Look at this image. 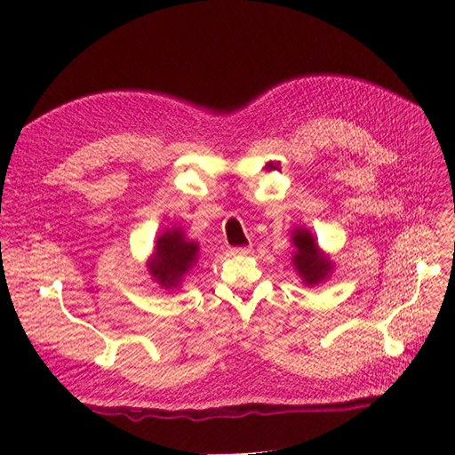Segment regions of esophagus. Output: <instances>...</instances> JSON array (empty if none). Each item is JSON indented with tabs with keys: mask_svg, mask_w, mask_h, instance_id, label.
I'll list each match as a JSON object with an SVG mask.
<instances>
[{
	"mask_svg": "<svg viewBox=\"0 0 455 455\" xmlns=\"http://www.w3.org/2000/svg\"><path fill=\"white\" fill-rule=\"evenodd\" d=\"M251 249L249 247H230L228 249V254L232 256H243V254H249Z\"/></svg>",
	"mask_w": 455,
	"mask_h": 455,
	"instance_id": "1",
	"label": "esophagus"
}]
</instances>
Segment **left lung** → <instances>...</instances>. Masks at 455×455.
Instances as JSON below:
<instances>
[{"mask_svg": "<svg viewBox=\"0 0 455 455\" xmlns=\"http://www.w3.org/2000/svg\"><path fill=\"white\" fill-rule=\"evenodd\" d=\"M293 243L297 247V252L293 254V266L297 267L299 275L306 283L321 282L331 269V264L319 254L314 235L304 228H297L293 232Z\"/></svg>", "mask_w": 455, "mask_h": 455, "instance_id": "8db88e82", "label": "left lung"}]
</instances>
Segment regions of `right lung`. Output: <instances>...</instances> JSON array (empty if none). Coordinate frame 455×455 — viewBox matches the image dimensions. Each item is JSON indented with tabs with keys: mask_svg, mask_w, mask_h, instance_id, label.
Here are the masks:
<instances>
[{
	"mask_svg": "<svg viewBox=\"0 0 455 455\" xmlns=\"http://www.w3.org/2000/svg\"><path fill=\"white\" fill-rule=\"evenodd\" d=\"M197 249V243L188 242L180 228L165 230L156 240L155 254L149 261L153 278L165 290L177 288L182 276L194 267Z\"/></svg>",
	"mask_w": 455,
	"mask_h": 455,
	"instance_id": "add662e5",
	"label": "right lung"
}]
</instances>
